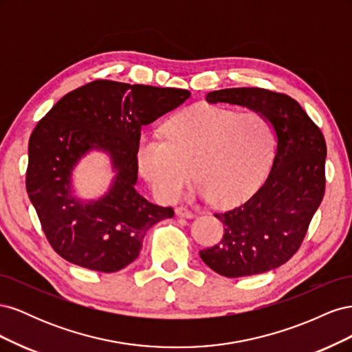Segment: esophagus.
<instances>
[{"label": "esophagus", "mask_w": 352, "mask_h": 352, "mask_svg": "<svg viewBox=\"0 0 352 352\" xmlns=\"http://www.w3.org/2000/svg\"><path fill=\"white\" fill-rule=\"evenodd\" d=\"M175 211H176V216H179V217H185V219H192L194 217V212L186 207H177Z\"/></svg>", "instance_id": "obj_1"}]
</instances>
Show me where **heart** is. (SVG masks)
Returning a JSON list of instances; mask_svg holds the SVG:
<instances>
[{
  "mask_svg": "<svg viewBox=\"0 0 352 352\" xmlns=\"http://www.w3.org/2000/svg\"><path fill=\"white\" fill-rule=\"evenodd\" d=\"M274 150L272 123L260 113L194 105L166 126V140L148 138L138 163L163 201H175L192 179L195 192L217 206H235L257 189Z\"/></svg>",
  "mask_w": 352,
  "mask_h": 352,
  "instance_id": "b5f03b06",
  "label": "heart"
}]
</instances>
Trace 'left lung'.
<instances>
[{"instance_id": "obj_1", "label": "left lung", "mask_w": 352, "mask_h": 352, "mask_svg": "<svg viewBox=\"0 0 352 352\" xmlns=\"http://www.w3.org/2000/svg\"><path fill=\"white\" fill-rule=\"evenodd\" d=\"M207 102L242 105L267 119L278 138L270 175L243 204L216 212L223 238L199 251L211 270L242 278L273 270L300 250L324 195L326 141L318 126L286 94L229 88L207 94Z\"/></svg>"}]
</instances>
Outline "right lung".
Wrapping results in <instances>:
<instances>
[{
    "label": "right lung",
    "mask_w": 352,
    "mask_h": 352,
    "mask_svg": "<svg viewBox=\"0 0 352 352\" xmlns=\"http://www.w3.org/2000/svg\"><path fill=\"white\" fill-rule=\"evenodd\" d=\"M190 97L186 89L98 79L66 94L29 138L26 190L42 230L60 257L113 273L141 252L148 229L173 217L172 207L136 192L142 126ZM91 149L109 152L116 177L109 192L83 203L71 195V172Z\"/></svg>",
    "instance_id": "right-lung-1"
}]
</instances>
